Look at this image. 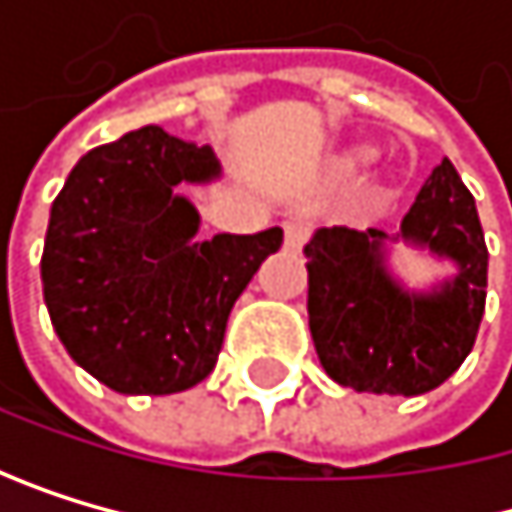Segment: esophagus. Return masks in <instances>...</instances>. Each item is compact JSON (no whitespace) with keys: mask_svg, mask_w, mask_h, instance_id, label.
Instances as JSON below:
<instances>
[{"mask_svg":"<svg viewBox=\"0 0 512 512\" xmlns=\"http://www.w3.org/2000/svg\"><path fill=\"white\" fill-rule=\"evenodd\" d=\"M307 239H310V227L304 221H288L285 224V248L301 251Z\"/></svg>","mask_w":512,"mask_h":512,"instance_id":"esophagus-1","label":"esophagus"}]
</instances>
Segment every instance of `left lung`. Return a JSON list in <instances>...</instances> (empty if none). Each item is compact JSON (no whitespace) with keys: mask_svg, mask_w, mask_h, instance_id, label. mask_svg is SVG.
I'll return each mask as SVG.
<instances>
[{"mask_svg":"<svg viewBox=\"0 0 512 512\" xmlns=\"http://www.w3.org/2000/svg\"><path fill=\"white\" fill-rule=\"evenodd\" d=\"M402 239L458 264L433 294H405L381 264L384 230H319L307 245V313L328 378L359 393L418 396L448 381L476 344L488 248L473 193L448 159L402 218Z\"/></svg>","mask_w":512,"mask_h":512,"instance_id":"1","label":"left lung"}]
</instances>
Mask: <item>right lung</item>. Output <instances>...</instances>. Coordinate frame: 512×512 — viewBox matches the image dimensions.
Listing matches in <instances>:
<instances>
[{"label":"right lung","instance_id":"obj_1","mask_svg":"<svg viewBox=\"0 0 512 512\" xmlns=\"http://www.w3.org/2000/svg\"><path fill=\"white\" fill-rule=\"evenodd\" d=\"M218 174L211 147L147 125L85 153L51 205L42 291L67 353L116 393L168 396L218 362L230 310L282 230L193 239L178 184Z\"/></svg>","mask_w":512,"mask_h":512}]
</instances>
